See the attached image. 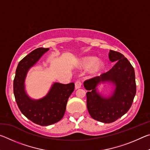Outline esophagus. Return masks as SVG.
Here are the masks:
<instances>
[{"mask_svg": "<svg viewBox=\"0 0 150 150\" xmlns=\"http://www.w3.org/2000/svg\"><path fill=\"white\" fill-rule=\"evenodd\" d=\"M75 85L76 89H78V88H80L81 87L82 84H81V82L80 81H77L75 83Z\"/></svg>", "mask_w": 150, "mask_h": 150, "instance_id": "1", "label": "esophagus"}]
</instances>
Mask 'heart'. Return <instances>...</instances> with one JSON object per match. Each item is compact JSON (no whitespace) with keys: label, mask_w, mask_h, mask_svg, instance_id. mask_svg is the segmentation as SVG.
<instances>
[{"label":"heart","mask_w":150,"mask_h":150,"mask_svg":"<svg viewBox=\"0 0 150 150\" xmlns=\"http://www.w3.org/2000/svg\"><path fill=\"white\" fill-rule=\"evenodd\" d=\"M81 67H90V71L93 75H96L102 71L105 68V63L102 60L97 59L96 57L88 56L82 58L80 61Z\"/></svg>","instance_id":"heart-1"}]
</instances>
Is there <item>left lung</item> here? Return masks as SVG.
I'll list each match as a JSON object with an SVG mask.
<instances>
[{
    "label": "left lung",
    "instance_id": "8db88e82",
    "mask_svg": "<svg viewBox=\"0 0 150 150\" xmlns=\"http://www.w3.org/2000/svg\"><path fill=\"white\" fill-rule=\"evenodd\" d=\"M111 62L116 64L106 73L84 82L87 93V106L91 117L104 123H111L128 111L136 93L135 72L134 67L124 55L110 50ZM107 82L115 87L113 93L105 97L98 92L97 86Z\"/></svg>",
    "mask_w": 150,
    "mask_h": 150
}]
</instances>
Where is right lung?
<instances>
[{"mask_svg": "<svg viewBox=\"0 0 150 150\" xmlns=\"http://www.w3.org/2000/svg\"><path fill=\"white\" fill-rule=\"evenodd\" d=\"M49 48L39 47L32 51L19 62L14 79L16 102L22 113L33 122L49 126L59 122L64 115L69 96L75 88L74 83H54L49 92L40 99H33L25 90V79L29 69L38 62Z\"/></svg>", "mask_w": 150, "mask_h": 150, "instance_id": "1", "label": "right lung"}]
</instances>
